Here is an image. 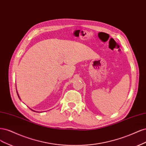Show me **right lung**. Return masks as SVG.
I'll list each match as a JSON object with an SVG mask.
<instances>
[{
  "label": "right lung",
  "mask_w": 146,
  "mask_h": 146,
  "mask_svg": "<svg viewBox=\"0 0 146 146\" xmlns=\"http://www.w3.org/2000/svg\"><path fill=\"white\" fill-rule=\"evenodd\" d=\"M16 92H17V90H16ZM17 95H18V97H19V98L20 99V97H19V94H18V93H17ZM20 100H21V99H20ZM31 110H32V109H31ZM33 111H34V110H33Z\"/></svg>",
  "instance_id": "right-lung-1"
}]
</instances>
